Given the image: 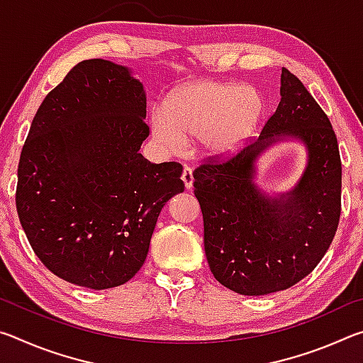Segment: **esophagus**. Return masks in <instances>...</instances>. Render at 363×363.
<instances>
[{"mask_svg":"<svg viewBox=\"0 0 363 363\" xmlns=\"http://www.w3.org/2000/svg\"><path fill=\"white\" fill-rule=\"evenodd\" d=\"M182 181H184V186H186V189H192L194 186V174H192V169H190L189 167H184V171H182Z\"/></svg>","mask_w":363,"mask_h":363,"instance_id":"esophagus-1","label":"esophagus"}]
</instances>
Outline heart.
Wrapping results in <instances>:
<instances>
[{
	"mask_svg": "<svg viewBox=\"0 0 363 363\" xmlns=\"http://www.w3.org/2000/svg\"><path fill=\"white\" fill-rule=\"evenodd\" d=\"M262 115L259 93L248 84L194 82L174 89L152 118L153 138L179 153L199 139L205 155L220 158L235 152L256 130Z\"/></svg>",
	"mask_w": 363,
	"mask_h": 363,
	"instance_id": "obj_1",
	"label": "heart"
}]
</instances>
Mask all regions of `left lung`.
<instances>
[{
    "instance_id": "left-lung-1",
    "label": "left lung",
    "mask_w": 363,
    "mask_h": 363,
    "mask_svg": "<svg viewBox=\"0 0 363 363\" xmlns=\"http://www.w3.org/2000/svg\"><path fill=\"white\" fill-rule=\"evenodd\" d=\"M280 102L261 136L235 155L194 171L210 269L220 285L261 296L298 284L333 242L341 214V158L333 126L306 86L281 69ZM285 137L308 149V167L290 193L270 197L252 181L254 162Z\"/></svg>"
}]
</instances>
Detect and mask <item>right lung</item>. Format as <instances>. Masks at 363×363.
Instances as JSON below:
<instances>
[{
	"instance_id": "obj_1",
	"label": "right lung",
	"mask_w": 363,
	"mask_h": 363,
	"mask_svg": "<svg viewBox=\"0 0 363 363\" xmlns=\"http://www.w3.org/2000/svg\"><path fill=\"white\" fill-rule=\"evenodd\" d=\"M143 83L89 59L36 112L17 169L16 206L40 261L73 285L126 284L149 253L158 214L184 192L182 164L150 163Z\"/></svg>"
}]
</instances>
